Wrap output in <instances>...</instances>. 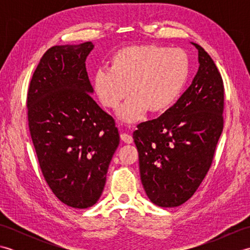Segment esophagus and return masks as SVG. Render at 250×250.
<instances>
[{
  "label": "esophagus",
  "mask_w": 250,
  "mask_h": 250,
  "mask_svg": "<svg viewBox=\"0 0 250 250\" xmlns=\"http://www.w3.org/2000/svg\"><path fill=\"white\" fill-rule=\"evenodd\" d=\"M120 139H121V141L126 143V144H132V143H133V137H132V135H130L128 133H121Z\"/></svg>",
  "instance_id": "esophagus-1"
}]
</instances>
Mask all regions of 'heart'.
<instances>
[{"mask_svg": "<svg viewBox=\"0 0 250 250\" xmlns=\"http://www.w3.org/2000/svg\"><path fill=\"white\" fill-rule=\"evenodd\" d=\"M189 75V59L182 49L159 45H136L111 57L108 71L93 77L95 97L106 108L115 109L130 92L119 111L125 122L139 120L146 110L162 114L179 98Z\"/></svg>", "mask_w": 250, "mask_h": 250, "instance_id": "b5f03b06", "label": "heart"}]
</instances>
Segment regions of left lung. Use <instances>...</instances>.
<instances>
[{
	"instance_id": "1",
	"label": "left lung",
	"mask_w": 250,
	"mask_h": 250,
	"mask_svg": "<svg viewBox=\"0 0 250 250\" xmlns=\"http://www.w3.org/2000/svg\"><path fill=\"white\" fill-rule=\"evenodd\" d=\"M192 44L200 63L192 83L171 108L133 133L143 187L161 207L179 206L194 194L224 129V82L209 55Z\"/></svg>"
}]
</instances>
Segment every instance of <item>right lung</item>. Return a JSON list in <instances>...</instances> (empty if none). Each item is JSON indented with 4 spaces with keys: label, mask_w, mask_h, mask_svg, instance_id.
<instances>
[{
    "label": "right lung",
    "mask_w": 250,
    "mask_h": 250,
    "mask_svg": "<svg viewBox=\"0 0 250 250\" xmlns=\"http://www.w3.org/2000/svg\"><path fill=\"white\" fill-rule=\"evenodd\" d=\"M93 47L86 42L49 48L33 73L26 98L42 173L57 198L74 208L97 203L119 145L114 118L91 97L84 62Z\"/></svg>",
    "instance_id": "right-lung-1"
}]
</instances>
